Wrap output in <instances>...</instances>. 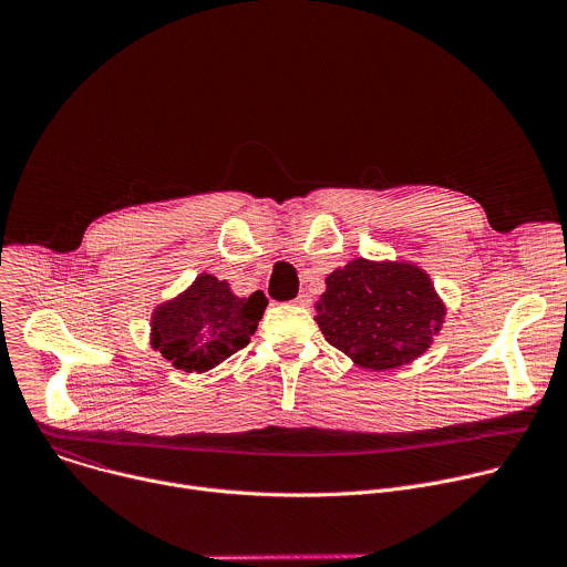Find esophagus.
Segmentation results:
<instances>
[{
    "instance_id": "1",
    "label": "esophagus",
    "mask_w": 567,
    "mask_h": 567,
    "mask_svg": "<svg viewBox=\"0 0 567 567\" xmlns=\"http://www.w3.org/2000/svg\"><path fill=\"white\" fill-rule=\"evenodd\" d=\"M293 305H298V307H309V305H311V298H309L307 293H300V296H296Z\"/></svg>"
}]
</instances>
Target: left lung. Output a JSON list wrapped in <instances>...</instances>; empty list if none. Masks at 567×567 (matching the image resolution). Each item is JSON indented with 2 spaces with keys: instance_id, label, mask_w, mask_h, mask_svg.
Wrapping results in <instances>:
<instances>
[{
  "instance_id": "1",
  "label": "left lung",
  "mask_w": 567,
  "mask_h": 567,
  "mask_svg": "<svg viewBox=\"0 0 567 567\" xmlns=\"http://www.w3.org/2000/svg\"><path fill=\"white\" fill-rule=\"evenodd\" d=\"M318 328L359 368L392 370L422 357L440 334L446 307L413 262L350 260L326 278Z\"/></svg>"
}]
</instances>
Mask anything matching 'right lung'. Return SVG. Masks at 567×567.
<instances>
[{
  "instance_id": "add662e5",
  "label": "right lung",
  "mask_w": 567,
  "mask_h": 567,
  "mask_svg": "<svg viewBox=\"0 0 567 567\" xmlns=\"http://www.w3.org/2000/svg\"><path fill=\"white\" fill-rule=\"evenodd\" d=\"M267 305L262 291L239 298L226 280L202 274L152 311L150 343L177 370L206 372L249 346Z\"/></svg>"
}]
</instances>
